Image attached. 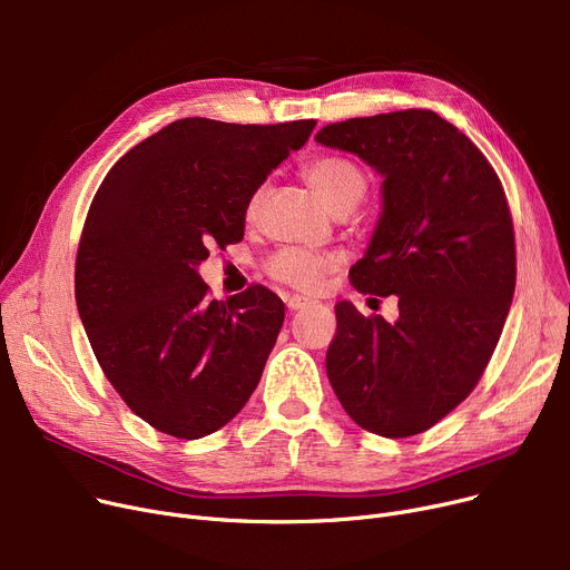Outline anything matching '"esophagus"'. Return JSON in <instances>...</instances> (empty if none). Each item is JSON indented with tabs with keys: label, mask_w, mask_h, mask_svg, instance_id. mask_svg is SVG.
<instances>
[{
	"label": "esophagus",
	"mask_w": 570,
	"mask_h": 570,
	"mask_svg": "<svg viewBox=\"0 0 570 570\" xmlns=\"http://www.w3.org/2000/svg\"><path fill=\"white\" fill-rule=\"evenodd\" d=\"M312 301L309 297H303V295H286V307L288 312H301L305 307H309Z\"/></svg>",
	"instance_id": "obj_1"
}]
</instances>
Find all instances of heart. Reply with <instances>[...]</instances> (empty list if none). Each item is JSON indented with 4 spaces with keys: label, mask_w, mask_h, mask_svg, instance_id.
Instances as JSON below:
<instances>
[{
    "label": "heart",
    "mask_w": 570,
    "mask_h": 570,
    "mask_svg": "<svg viewBox=\"0 0 570 570\" xmlns=\"http://www.w3.org/2000/svg\"><path fill=\"white\" fill-rule=\"evenodd\" d=\"M307 179L318 196L327 203L331 209H340L342 205L357 203L367 189L365 173L357 168L351 159L325 155L314 159L307 166ZM263 191L258 189L247 203V217L258 213ZM342 263L340 254L331 252H312L303 247H282L273 256H267L263 269L267 277H273L279 284L293 286L297 291H314L321 286L323 277Z\"/></svg>",
    "instance_id": "obj_1"
}]
</instances>
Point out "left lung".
<instances>
[{
	"label": "left lung",
	"mask_w": 570,
	"mask_h": 570,
	"mask_svg": "<svg viewBox=\"0 0 570 570\" xmlns=\"http://www.w3.org/2000/svg\"><path fill=\"white\" fill-rule=\"evenodd\" d=\"M383 175V213L355 291L400 297V318L335 305L325 370L363 430L404 439L436 425L481 381L515 293V233L501 179L432 110L353 117L316 134Z\"/></svg>",
	"instance_id": "obj_1"
}]
</instances>
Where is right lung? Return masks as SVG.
<instances>
[{"instance_id":"add662e5","label":"right lung","mask_w":570,"mask_h":570,"mask_svg":"<svg viewBox=\"0 0 570 570\" xmlns=\"http://www.w3.org/2000/svg\"><path fill=\"white\" fill-rule=\"evenodd\" d=\"M314 127L177 119L131 147L97 189L76 305L106 379L155 430L207 436L256 391L284 303L261 284L209 301L196 265L213 245L243 239L249 198Z\"/></svg>"}]
</instances>
